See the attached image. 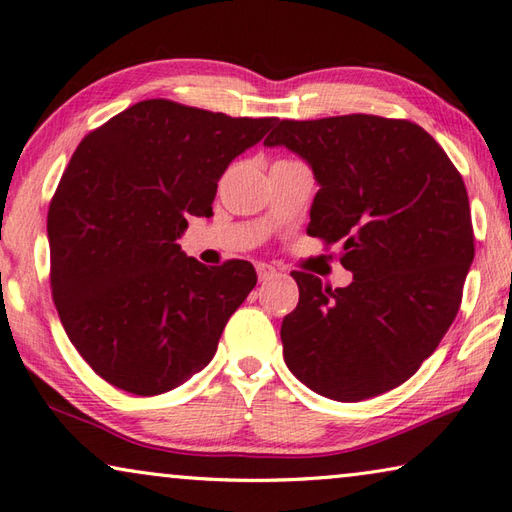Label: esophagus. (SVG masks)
Wrapping results in <instances>:
<instances>
[{"mask_svg":"<svg viewBox=\"0 0 512 512\" xmlns=\"http://www.w3.org/2000/svg\"><path fill=\"white\" fill-rule=\"evenodd\" d=\"M255 268H257V277H259V281H270V279H275V277H277V268H275V266L259 262Z\"/></svg>","mask_w":512,"mask_h":512,"instance_id":"34e87169","label":"esophagus"}]
</instances>
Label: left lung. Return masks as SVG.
Instances as JSON below:
<instances>
[{
	"label": "left lung",
	"mask_w": 512,
	"mask_h": 512,
	"mask_svg": "<svg viewBox=\"0 0 512 512\" xmlns=\"http://www.w3.org/2000/svg\"><path fill=\"white\" fill-rule=\"evenodd\" d=\"M266 147L308 162L319 191L308 235L343 246L345 288L299 273L281 323L292 374L358 402L405 383L460 310L475 246L469 195L444 149L416 123L369 114L277 121Z\"/></svg>",
	"instance_id": "left-lung-1"
}]
</instances>
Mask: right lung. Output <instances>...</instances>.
Masks as SVG:
<instances>
[{"label":"right lung","instance_id":"obj_1","mask_svg":"<svg viewBox=\"0 0 512 512\" xmlns=\"http://www.w3.org/2000/svg\"><path fill=\"white\" fill-rule=\"evenodd\" d=\"M277 118L140 101L81 140L48 211L50 286L68 339L107 383L158 396L211 363L257 284L250 262L209 268L176 239L211 217L217 180Z\"/></svg>","mask_w":512,"mask_h":512}]
</instances>
